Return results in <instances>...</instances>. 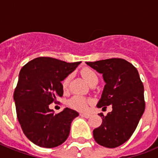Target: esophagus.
Listing matches in <instances>:
<instances>
[{
	"label": "esophagus",
	"mask_w": 158,
	"mask_h": 158,
	"mask_svg": "<svg viewBox=\"0 0 158 158\" xmlns=\"http://www.w3.org/2000/svg\"><path fill=\"white\" fill-rule=\"evenodd\" d=\"M81 115L82 117H85V118H89L91 117V115H90V114H87V113H81Z\"/></svg>",
	"instance_id": "1"
}]
</instances>
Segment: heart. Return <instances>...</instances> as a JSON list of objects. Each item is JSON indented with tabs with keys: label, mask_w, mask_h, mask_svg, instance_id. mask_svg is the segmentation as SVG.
Here are the masks:
<instances>
[{
	"label": "heart",
	"mask_w": 158,
	"mask_h": 158,
	"mask_svg": "<svg viewBox=\"0 0 158 158\" xmlns=\"http://www.w3.org/2000/svg\"><path fill=\"white\" fill-rule=\"evenodd\" d=\"M81 73L82 77L85 79V81L89 84L92 83L94 81H98V77L93 69H89V68H84ZM69 80H70V76H68L62 81V86L64 90H66L68 89ZM89 103H90L89 100H88L87 98L82 96H78V95L73 96L68 102L69 105L72 108L80 111H86L88 109V107H89Z\"/></svg>",
	"instance_id": "heart-1"
}]
</instances>
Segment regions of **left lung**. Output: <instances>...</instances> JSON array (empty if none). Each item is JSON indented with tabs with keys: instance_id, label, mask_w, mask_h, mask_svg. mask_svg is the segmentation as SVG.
<instances>
[{
	"instance_id": "left-lung-1",
	"label": "left lung",
	"mask_w": 158,
	"mask_h": 158,
	"mask_svg": "<svg viewBox=\"0 0 158 158\" xmlns=\"http://www.w3.org/2000/svg\"><path fill=\"white\" fill-rule=\"evenodd\" d=\"M86 64L103 74L105 82L97 107H112L106 116L99 114L103 122L93 131L94 139L104 147H118L131 138L145 111L144 87L139 72L122 58Z\"/></svg>"
}]
</instances>
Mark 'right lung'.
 Listing matches in <instances>:
<instances>
[{
  "mask_svg": "<svg viewBox=\"0 0 158 158\" xmlns=\"http://www.w3.org/2000/svg\"><path fill=\"white\" fill-rule=\"evenodd\" d=\"M80 63L40 57L27 62L19 72L13 99L23 133L34 144L54 148L69 136L71 123L79 113L66 107L55 114L49 105L57 96L63 95L62 81Z\"/></svg>",
  "mask_w": 158,
  "mask_h": 158,
  "instance_id": "obj_1",
  "label": "right lung"
}]
</instances>
